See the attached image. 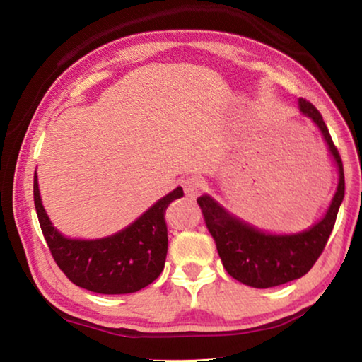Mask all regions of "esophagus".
<instances>
[{
	"instance_id": "34e87169",
	"label": "esophagus",
	"mask_w": 362,
	"mask_h": 362,
	"mask_svg": "<svg viewBox=\"0 0 362 362\" xmlns=\"http://www.w3.org/2000/svg\"><path fill=\"white\" fill-rule=\"evenodd\" d=\"M182 185H183V192H185L187 198L194 199L196 196L201 193V189H203L204 183H203V180L199 179V177H188V179L183 180Z\"/></svg>"
}]
</instances>
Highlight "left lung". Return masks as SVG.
<instances>
[{"label": "left lung", "mask_w": 362, "mask_h": 362, "mask_svg": "<svg viewBox=\"0 0 362 362\" xmlns=\"http://www.w3.org/2000/svg\"><path fill=\"white\" fill-rule=\"evenodd\" d=\"M298 108L305 118L320 129L329 155L339 170L337 189L321 220L303 231L269 233L235 216L211 194L198 198L225 269L231 278L257 289L286 284L310 272L332 233L337 212L345 196L343 164L326 122L321 113L305 99H298Z\"/></svg>", "instance_id": "8db88e82"}]
</instances>
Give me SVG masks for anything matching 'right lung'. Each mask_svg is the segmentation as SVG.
<instances>
[{
    "label": "right lung",
    "mask_w": 362,
    "mask_h": 362,
    "mask_svg": "<svg viewBox=\"0 0 362 362\" xmlns=\"http://www.w3.org/2000/svg\"><path fill=\"white\" fill-rule=\"evenodd\" d=\"M183 196L182 187L158 199L126 228L97 240L69 238L52 225L42 206L35 170L36 214L54 260L73 284L97 293H132L151 284L168 255V206Z\"/></svg>",
    "instance_id": "add662e5"
}]
</instances>
